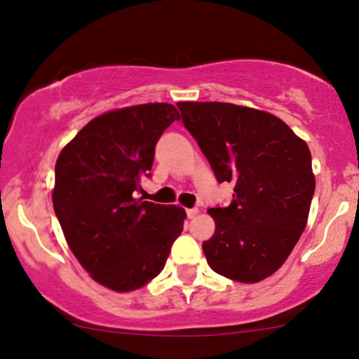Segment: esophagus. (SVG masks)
I'll return each mask as SVG.
<instances>
[{"mask_svg":"<svg viewBox=\"0 0 359 359\" xmlns=\"http://www.w3.org/2000/svg\"><path fill=\"white\" fill-rule=\"evenodd\" d=\"M185 212H187V217H189V219H194V217H196L197 214H199V209H197V208H192V209H187V211H185Z\"/></svg>","mask_w":359,"mask_h":359,"instance_id":"1","label":"esophagus"}]
</instances>
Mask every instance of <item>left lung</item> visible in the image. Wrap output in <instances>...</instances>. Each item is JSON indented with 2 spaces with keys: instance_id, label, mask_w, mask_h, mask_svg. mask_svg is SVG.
<instances>
[{
  "instance_id": "left-lung-1",
  "label": "left lung",
  "mask_w": 359,
  "mask_h": 359,
  "mask_svg": "<svg viewBox=\"0 0 359 359\" xmlns=\"http://www.w3.org/2000/svg\"><path fill=\"white\" fill-rule=\"evenodd\" d=\"M177 106L217 182L234 184L229 205L208 211L216 222L203 243L209 266L243 283L270 277L307 224L316 191L307 143L265 111L229 102Z\"/></svg>"
}]
</instances>
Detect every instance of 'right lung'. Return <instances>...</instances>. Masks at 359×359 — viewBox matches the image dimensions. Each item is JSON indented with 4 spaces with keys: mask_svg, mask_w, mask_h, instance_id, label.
I'll return each mask as SVG.
<instances>
[{
    "mask_svg": "<svg viewBox=\"0 0 359 359\" xmlns=\"http://www.w3.org/2000/svg\"><path fill=\"white\" fill-rule=\"evenodd\" d=\"M179 118L167 102L109 111L57 158L53 211L81 265L111 290L155 278L184 229L182 208L135 199L151 177L156 142Z\"/></svg>",
    "mask_w": 359,
    "mask_h": 359,
    "instance_id": "obj_1",
    "label": "right lung"
}]
</instances>
